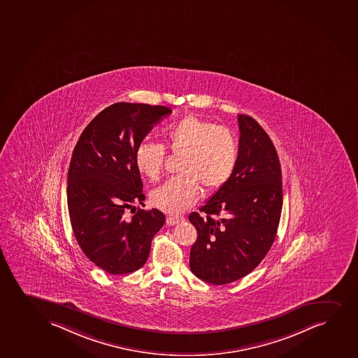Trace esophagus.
<instances>
[{
	"label": "esophagus",
	"instance_id": "esophagus-1",
	"mask_svg": "<svg viewBox=\"0 0 358 358\" xmlns=\"http://www.w3.org/2000/svg\"><path fill=\"white\" fill-rule=\"evenodd\" d=\"M183 220H185V217H181V215H170V217L166 218V224H168L169 227H171V225L181 223Z\"/></svg>",
	"mask_w": 358,
	"mask_h": 358
}]
</instances>
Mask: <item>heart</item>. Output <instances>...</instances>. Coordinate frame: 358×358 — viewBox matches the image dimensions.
I'll return each mask as SVG.
<instances>
[{
	"label": "heart",
	"mask_w": 358,
	"mask_h": 358,
	"mask_svg": "<svg viewBox=\"0 0 358 358\" xmlns=\"http://www.w3.org/2000/svg\"><path fill=\"white\" fill-rule=\"evenodd\" d=\"M165 141L173 155H182L180 173L152 193V202L170 215L188 210L200 195V185L217 190L235 171L238 145L235 135L225 127L189 115L165 129ZM135 165L151 181L159 178L166 151L163 145L143 140L135 150Z\"/></svg>",
	"instance_id": "b5f03b06"
}]
</instances>
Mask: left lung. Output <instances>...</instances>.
<instances>
[{
	"label": "left lung",
	"mask_w": 358,
	"mask_h": 358,
	"mask_svg": "<svg viewBox=\"0 0 358 358\" xmlns=\"http://www.w3.org/2000/svg\"><path fill=\"white\" fill-rule=\"evenodd\" d=\"M238 159L230 180L189 222L198 238L190 271L224 285L257 268L273 244L282 207V169L272 140L248 115H238Z\"/></svg>",
	"instance_id": "1"
}]
</instances>
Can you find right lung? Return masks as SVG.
<instances>
[{"label":"right lung","instance_id":"1","mask_svg":"<svg viewBox=\"0 0 358 358\" xmlns=\"http://www.w3.org/2000/svg\"><path fill=\"white\" fill-rule=\"evenodd\" d=\"M170 108L115 103L81 133L68 170L67 203L76 242L94 265L110 274H127L148 261L151 242L165 223L157 208L143 203V181L135 150Z\"/></svg>","mask_w":358,"mask_h":358}]
</instances>
